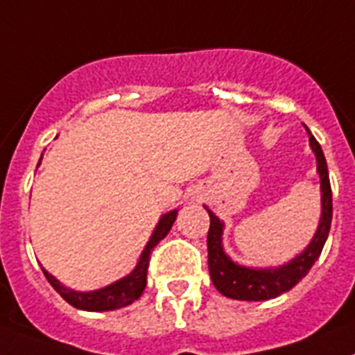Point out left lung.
<instances>
[{"label":"left lung","instance_id":"obj_1","mask_svg":"<svg viewBox=\"0 0 355 355\" xmlns=\"http://www.w3.org/2000/svg\"><path fill=\"white\" fill-rule=\"evenodd\" d=\"M307 132L311 148L316 154L318 174L322 183V217H320V226L314 233L313 241L296 259L280 268L257 269L239 266L223 250V220H219V217L207 208L210 215V230H208L207 241L208 269H210L215 289L219 291L220 295L233 300H246V302L277 298L282 293L293 289L307 275L309 269L313 268L318 257L322 255V250L329 237L330 223H332V190H330L329 168H327L322 147L309 129Z\"/></svg>","mask_w":355,"mask_h":355}]
</instances>
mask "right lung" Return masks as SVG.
I'll return each mask as SVG.
<instances>
[{
	"label": "right lung",
	"instance_id": "right-lung-1",
	"mask_svg": "<svg viewBox=\"0 0 355 355\" xmlns=\"http://www.w3.org/2000/svg\"><path fill=\"white\" fill-rule=\"evenodd\" d=\"M42 157V156H41ZM41 163V159H39ZM175 217H178V210H172L168 214H165L157 223L156 230H154L153 237L147 242L145 250L141 251L140 260L136 268L132 269L131 275L120 278L114 284L107 287H102V289L89 291V293H80V291L68 289L66 286H62L59 280H57L53 275L42 269L46 280L50 282L51 287L59 293L62 298L68 302L69 305H73L77 309H83V311H114V309L125 307V305L132 304L135 300H138L144 293L145 286H147V269L148 262H150V253H153L154 248L157 246V242L163 241L166 237V233L171 232L172 224H174Z\"/></svg>",
	"mask_w": 355,
	"mask_h": 355
}]
</instances>
